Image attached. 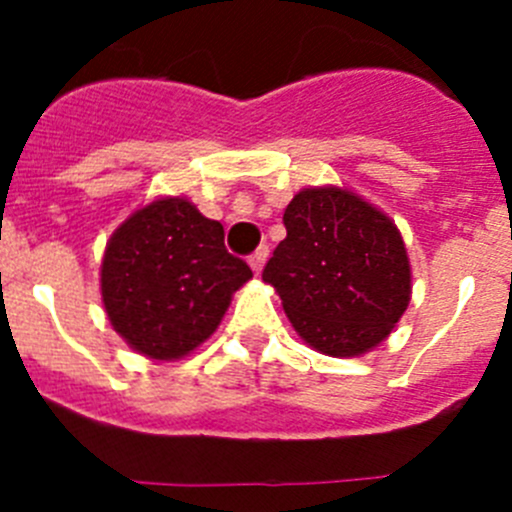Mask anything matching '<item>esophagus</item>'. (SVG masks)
<instances>
[{
  "mask_svg": "<svg viewBox=\"0 0 512 512\" xmlns=\"http://www.w3.org/2000/svg\"><path fill=\"white\" fill-rule=\"evenodd\" d=\"M266 259H269V248H266V246L256 248V251H253L251 259H248V264H251V269H253V274H256V277H259L261 269H264Z\"/></svg>",
  "mask_w": 512,
  "mask_h": 512,
  "instance_id": "1",
  "label": "esophagus"
}]
</instances>
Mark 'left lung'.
Segmentation results:
<instances>
[{"mask_svg":"<svg viewBox=\"0 0 512 512\" xmlns=\"http://www.w3.org/2000/svg\"><path fill=\"white\" fill-rule=\"evenodd\" d=\"M284 228L264 282L282 297L297 336L336 359L377 348L413 295L395 220L351 189L307 187L284 210Z\"/></svg>","mask_w":512,"mask_h":512,"instance_id":"obj_1","label":"left lung"}]
</instances>
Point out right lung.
<instances>
[{
    "mask_svg": "<svg viewBox=\"0 0 512 512\" xmlns=\"http://www.w3.org/2000/svg\"><path fill=\"white\" fill-rule=\"evenodd\" d=\"M223 241V225L187 197H158L117 225L99 271L117 336L156 361L182 359L205 343L233 292L253 277Z\"/></svg>",
    "mask_w": 512,
    "mask_h": 512,
    "instance_id": "1",
    "label": "right lung"
}]
</instances>
